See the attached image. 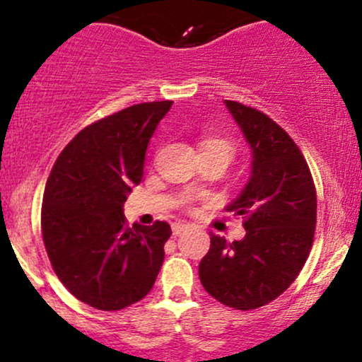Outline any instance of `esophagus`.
Returning <instances> with one entry per match:
<instances>
[{"instance_id": "1", "label": "esophagus", "mask_w": 362, "mask_h": 362, "mask_svg": "<svg viewBox=\"0 0 362 362\" xmlns=\"http://www.w3.org/2000/svg\"><path fill=\"white\" fill-rule=\"evenodd\" d=\"M187 228H189V226L187 224H182V222H175V224L171 226V229H173V235L175 236H178V235H182V233H184V231H187Z\"/></svg>"}]
</instances>
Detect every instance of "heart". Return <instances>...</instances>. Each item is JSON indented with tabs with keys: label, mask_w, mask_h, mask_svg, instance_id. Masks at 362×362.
<instances>
[{
	"label": "heart",
	"mask_w": 362,
	"mask_h": 362,
	"mask_svg": "<svg viewBox=\"0 0 362 362\" xmlns=\"http://www.w3.org/2000/svg\"><path fill=\"white\" fill-rule=\"evenodd\" d=\"M203 148H214V151L222 152V154L228 156L229 160H231L233 156H235V147H233L231 141L221 140V138H206V140H204L203 145H202V151H203ZM191 202H192V196H184L180 203L187 204Z\"/></svg>",
	"instance_id": "heart-1"
}]
</instances>
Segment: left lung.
<instances>
[{
    "label": "left lung",
    "mask_w": 362,
    "mask_h": 362,
    "mask_svg": "<svg viewBox=\"0 0 362 362\" xmlns=\"http://www.w3.org/2000/svg\"><path fill=\"white\" fill-rule=\"evenodd\" d=\"M252 151L250 178L226 211L242 215L245 236L233 243L210 236L199 262L204 291L222 305L254 310L289 289L315 235L312 173L293 138L255 108L224 100Z\"/></svg>",
    "instance_id": "8db88e82"
}]
</instances>
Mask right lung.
Returning <instances> with one entry per match:
<instances>
[{"label":"right lung","instance_id":"obj_1","mask_svg":"<svg viewBox=\"0 0 362 362\" xmlns=\"http://www.w3.org/2000/svg\"><path fill=\"white\" fill-rule=\"evenodd\" d=\"M171 105H133L83 127L49 175L43 243L63 286L93 308L113 312L140 301L163 266L170 224L127 228L124 203L141 182L148 141Z\"/></svg>","mask_w":362,"mask_h":362}]
</instances>
